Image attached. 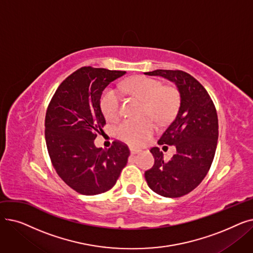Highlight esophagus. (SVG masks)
Masks as SVG:
<instances>
[{
    "label": "esophagus",
    "mask_w": 253,
    "mask_h": 253,
    "mask_svg": "<svg viewBox=\"0 0 253 253\" xmlns=\"http://www.w3.org/2000/svg\"><path fill=\"white\" fill-rule=\"evenodd\" d=\"M129 150H130V153H131L132 155H133V154H137L138 152H140V149H138V148H133V147H130Z\"/></svg>",
    "instance_id": "34e87169"
}]
</instances>
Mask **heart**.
I'll use <instances>...</instances> for the list:
<instances>
[{"label":"heart","instance_id":"obj_1","mask_svg":"<svg viewBox=\"0 0 253 253\" xmlns=\"http://www.w3.org/2000/svg\"><path fill=\"white\" fill-rule=\"evenodd\" d=\"M122 89L131 95L143 100V114L159 123H166L173 118L179 104V92L173 86H163L159 80L149 77H134L122 84ZM122 99L119 92L106 89L100 98V108L104 117L113 121L121 115ZM156 126L150 118L128 119L120 124L117 133L122 140L139 145L154 133Z\"/></svg>","mask_w":253,"mask_h":253}]
</instances>
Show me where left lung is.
Wrapping results in <instances>:
<instances>
[{
	"label": "left lung",
	"instance_id": "1",
	"mask_svg": "<svg viewBox=\"0 0 253 253\" xmlns=\"http://www.w3.org/2000/svg\"><path fill=\"white\" fill-rule=\"evenodd\" d=\"M144 74L168 79L175 83L180 94L177 114L158 141L175 145L176 154L166 161L159 148L151 149L155 164L144 172L152 191L178 198L196 189L211 167L218 139L216 109L207 90L188 73L156 70Z\"/></svg>",
	"mask_w": 253,
	"mask_h": 253
}]
</instances>
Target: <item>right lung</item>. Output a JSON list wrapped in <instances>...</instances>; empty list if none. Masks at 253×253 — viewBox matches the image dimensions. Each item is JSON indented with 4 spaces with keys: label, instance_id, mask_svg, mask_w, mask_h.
I'll return each instance as SVG.
<instances>
[{
    "label": "right lung",
    "instance_id": "right-lung-1",
    "mask_svg": "<svg viewBox=\"0 0 253 253\" xmlns=\"http://www.w3.org/2000/svg\"><path fill=\"white\" fill-rule=\"evenodd\" d=\"M126 74L83 66L70 75L52 96L45 118V138L51 163L59 177L82 195L110 191L126 166L130 151L119 140L109 150L97 149L105 119L102 91Z\"/></svg>",
    "mask_w": 253,
    "mask_h": 253
}]
</instances>
